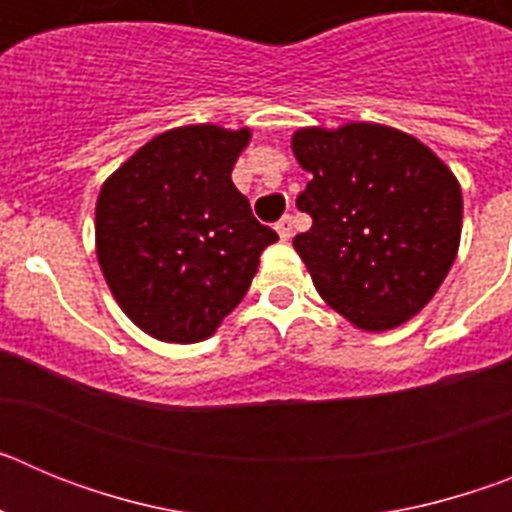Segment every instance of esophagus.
Listing matches in <instances>:
<instances>
[{
    "instance_id": "1",
    "label": "esophagus",
    "mask_w": 512,
    "mask_h": 512,
    "mask_svg": "<svg viewBox=\"0 0 512 512\" xmlns=\"http://www.w3.org/2000/svg\"><path fill=\"white\" fill-rule=\"evenodd\" d=\"M274 228H277V233L282 241H289V238H292V228H295V220H292V215H284L282 220L274 225Z\"/></svg>"
}]
</instances>
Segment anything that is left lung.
I'll return each mask as SVG.
<instances>
[{
    "mask_svg": "<svg viewBox=\"0 0 512 512\" xmlns=\"http://www.w3.org/2000/svg\"><path fill=\"white\" fill-rule=\"evenodd\" d=\"M292 151L312 174L297 197L312 228L295 248L320 297L364 330L413 318L456 259L454 174L420 140L369 122L297 130Z\"/></svg>",
    "mask_w": 512,
    "mask_h": 512,
    "instance_id": "obj_1",
    "label": "left lung"
}]
</instances>
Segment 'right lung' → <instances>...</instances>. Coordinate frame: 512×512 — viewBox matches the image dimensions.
I'll list each match as a JSON object with an SVG mask.
<instances>
[{
    "instance_id": "right-lung-1",
    "label": "right lung",
    "mask_w": 512,
    "mask_h": 512,
    "mask_svg": "<svg viewBox=\"0 0 512 512\" xmlns=\"http://www.w3.org/2000/svg\"><path fill=\"white\" fill-rule=\"evenodd\" d=\"M248 130L189 125L158 135L104 182L97 256L112 295L148 336L197 343L246 297L279 235L235 189Z\"/></svg>"
}]
</instances>
